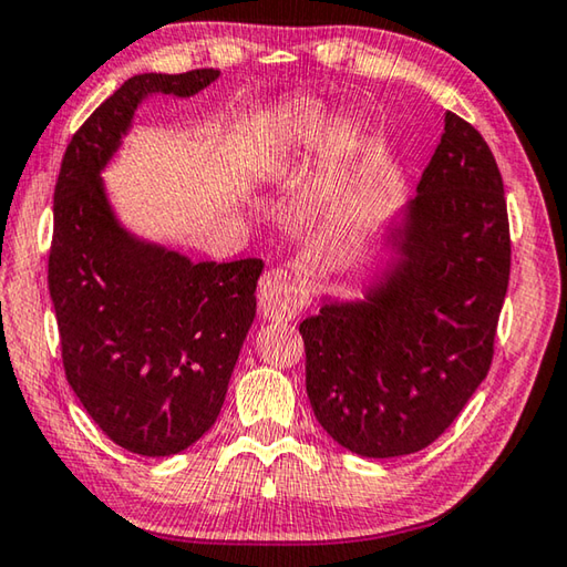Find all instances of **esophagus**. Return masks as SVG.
<instances>
[{
    "label": "esophagus",
    "mask_w": 567,
    "mask_h": 567,
    "mask_svg": "<svg viewBox=\"0 0 567 567\" xmlns=\"http://www.w3.org/2000/svg\"><path fill=\"white\" fill-rule=\"evenodd\" d=\"M303 301V291L284 268H268L258 281V309L268 319H291L301 311Z\"/></svg>",
    "instance_id": "34e87169"
}]
</instances>
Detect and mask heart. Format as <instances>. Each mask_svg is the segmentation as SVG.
Masks as SVG:
<instances>
[{"label": "heart", "instance_id": "b5f03b06", "mask_svg": "<svg viewBox=\"0 0 567 567\" xmlns=\"http://www.w3.org/2000/svg\"><path fill=\"white\" fill-rule=\"evenodd\" d=\"M323 142V166L321 176L313 186V204L319 208H331L343 198L353 174L369 148V136L361 122L351 116L326 122L321 104L301 99L281 109L274 128L276 154L311 152Z\"/></svg>", "mask_w": 567, "mask_h": 567}]
</instances>
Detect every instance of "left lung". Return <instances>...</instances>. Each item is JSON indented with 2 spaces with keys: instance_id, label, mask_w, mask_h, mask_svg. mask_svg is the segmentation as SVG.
<instances>
[{
  "instance_id": "left-lung-1",
  "label": "left lung",
  "mask_w": 567,
  "mask_h": 567,
  "mask_svg": "<svg viewBox=\"0 0 567 567\" xmlns=\"http://www.w3.org/2000/svg\"><path fill=\"white\" fill-rule=\"evenodd\" d=\"M383 246L389 261L363 299L323 296L299 326L316 421L365 458L431 445L493 361L511 276L508 208L488 144L453 112Z\"/></svg>"
}]
</instances>
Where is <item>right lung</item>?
I'll return each mask as SVG.
<instances>
[{"mask_svg": "<svg viewBox=\"0 0 567 567\" xmlns=\"http://www.w3.org/2000/svg\"><path fill=\"white\" fill-rule=\"evenodd\" d=\"M218 69L136 74L79 126L54 186L52 293L66 381L122 449L182 453L216 423L256 319L261 258L192 261L118 221L99 176L152 94L194 96Z\"/></svg>", "mask_w": 567, "mask_h": 567, "instance_id": "right-lung-1", "label": "right lung"}]
</instances>
